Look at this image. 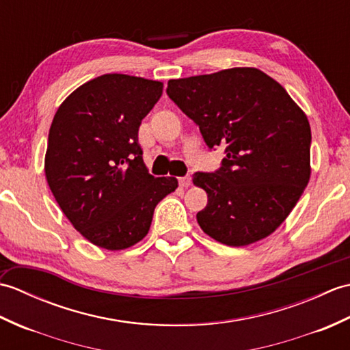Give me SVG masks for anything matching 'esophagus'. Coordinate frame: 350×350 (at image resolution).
Returning a JSON list of instances; mask_svg holds the SVG:
<instances>
[{"instance_id": "1", "label": "esophagus", "mask_w": 350, "mask_h": 350, "mask_svg": "<svg viewBox=\"0 0 350 350\" xmlns=\"http://www.w3.org/2000/svg\"><path fill=\"white\" fill-rule=\"evenodd\" d=\"M191 182H192V177L189 174L183 176V177H180V179H179V183H180L182 188H188L189 185H191Z\"/></svg>"}]
</instances>
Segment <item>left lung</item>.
<instances>
[{
    "mask_svg": "<svg viewBox=\"0 0 350 350\" xmlns=\"http://www.w3.org/2000/svg\"><path fill=\"white\" fill-rule=\"evenodd\" d=\"M167 94L198 124L207 147H226L219 170L192 179L207 194L197 213L203 232L228 247L273 233L310 180L311 129L304 111L256 68L170 79Z\"/></svg>",
    "mask_w": 350,
    "mask_h": 350,
    "instance_id": "8db88e82",
    "label": "left lung"
}]
</instances>
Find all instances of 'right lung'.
<instances>
[{"label": "right lung", "instance_id": "obj_1", "mask_svg": "<svg viewBox=\"0 0 350 350\" xmlns=\"http://www.w3.org/2000/svg\"><path fill=\"white\" fill-rule=\"evenodd\" d=\"M163 84L107 73L78 87L52 120L44 174L58 206L87 241L126 250L148 233L154 207L176 177L148 174L138 144L141 120Z\"/></svg>", "mask_w": 350, "mask_h": 350}]
</instances>
